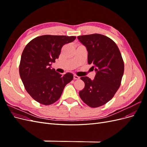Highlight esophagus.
<instances>
[{
  "instance_id": "34e87169",
  "label": "esophagus",
  "mask_w": 147,
  "mask_h": 147,
  "mask_svg": "<svg viewBox=\"0 0 147 147\" xmlns=\"http://www.w3.org/2000/svg\"><path fill=\"white\" fill-rule=\"evenodd\" d=\"M79 78H80V77L77 76V75H74V79H75V80H78V79H79Z\"/></svg>"
}]
</instances>
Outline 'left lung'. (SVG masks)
Instances as JSON below:
<instances>
[{
  "label": "left lung",
  "instance_id": "1",
  "mask_svg": "<svg viewBox=\"0 0 147 147\" xmlns=\"http://www.w3.org/2000/svg\"><path fill=\"white\" fill-rule=\"evenodd\" d=\"M86 47L88 63L96 72L93 80L81 77L84 88L79 92L82 100L92 108L99 107L112 99L121 84L124 61L117 44L105 35L93 34L77 37Z\"/></svg>",
  "mask_w": 147,
  "mask_h": 147
}]
</instances>
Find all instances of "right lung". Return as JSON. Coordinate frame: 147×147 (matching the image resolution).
<instances>
[{
  "instance_id": "right-lung-1",
  "label": "right lung",
  "mask_w": 147,
  "mask_h": 147,
  "mask_svg": "<svg viewBox=\"0 0 147 147\" xmlns=\"http://www.w3.org/2000/svg\"><path fill=\"white\" fill-rule=\"evenodd\" d=\"M75 36L44 35L29 42L22 53L19 72L29 95L40 104L49 105L58 100L74 75H63L51 68L59 58L61 48L73 42Z\"/></svg>"
}]
</instances>
